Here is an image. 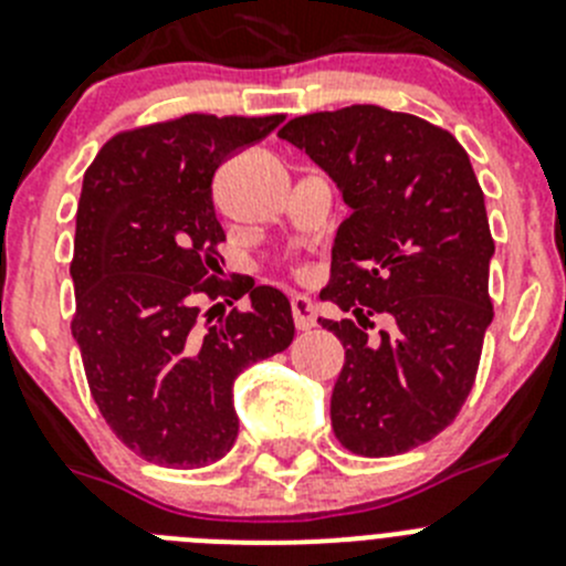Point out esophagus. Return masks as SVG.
<instances>
[{
	"label": "esophagus",
	"instance_id": "esophagus-1",
	"mask_svg": "<svg viewBox=\"0 0 566 566\" xmlns=\"http://www.w3.org/2000/svg\"><path fill=\"white\" fill-rule=\"evenodd\" d=\"M292 317L297 331L314 328V317H317V305L311 303L308 297H292Z\"/></svg>",
	"mask_w": 566,
	"mask_h": 566
}]
</instances>
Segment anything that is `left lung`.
I'll list each match as a JSON object with an SVG mask.
<instances>
[{"instance_id":"8db88e82","label":"left lung","mask_w":566,"mask_h":566,"mask_svg":"<svg viewBox=\"0 0 566 566\" xmlns=\"http://www.w3.org/2000/svg\"><path fill=\"white\" fill-rule=\"evenodd\" d=\"M334 179L350 216L319 297L356 319H319L345 347L331 427L347 452L390 458L458 418L494 319V238L463 145L381 106L294 117L277 132ZM373 313L392 332L366 339Z\"/></svg>"}]
</instances>
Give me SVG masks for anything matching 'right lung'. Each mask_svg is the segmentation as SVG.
<instances>
[{
  "mask_svg": "<svg viewBox=\"0 0 566 566\" xmlns=\"http://www.w3.org/2000/svg\"><path fill=\"white\" fill-rule=\"evenodd\" d=\"M283 120L185 114L117 134L83 174L72 336L101 415L148 463L201 469L224 458L238 438V373L294 339L286 294L210 277L224 241L212 176ZM196 293H249L250 308L201 329Z\"/></svg>",
  "mask_w": 566,
  "mask_h": 566,
  "instance_id": "obj_1",
  "label": "right lung"
}]
</instances>
